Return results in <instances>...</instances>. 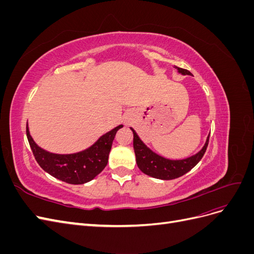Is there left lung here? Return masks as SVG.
Here are the masks:
<instances>
[{
  "label": "left lung",
  "mask_w": 254,
  "mask_h": 254,
  "mask_svg": "<svg viewBox=\"0 0 254 254\" xmlns=\"http://www.w3.org/2000/svg\"><path fill=\"white\" fill-rule=\"evenodd\" d=\"M177 70L182 75H191V73L186 68H181L176 66ZM133 132V148L135 153V160L137 167L140 170L153 178L161 179V180H172L179 178L190 172L199 161H200L206 150L207 144H209V137L205 141V144L202 149L197 152L196 155L191 156L187 159L182 160H170L157 155L156 152L150 150L147 146H146L136 134V132L132 128H130Z\"/></svg>",
  "instance_id": "left-lung-1"
}]
</instances>
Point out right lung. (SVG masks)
I'll list each match as a JSON object with an SVG mask.
<instances>
[{
    "label": "right lung",
    "mask_w": 254,
    "mask_h": 254,
    "mask_svg": "<svg viewBox=\"0 0 254 254\" xmlns=\"http://www.w3.org/2000/svg\"><path fill=\"white\" fill-rule=\"evenodd\" d=\"M122 127L123 125L115 127L99 137L91 147L71 155H57L39 147L30 136L28 126L26 135L36 161L45 172L66 183L83 184L94 179L106 167L115 134Z\"/></svg>",
    "instance_id": "right-lung-1"
}]
</instances>
